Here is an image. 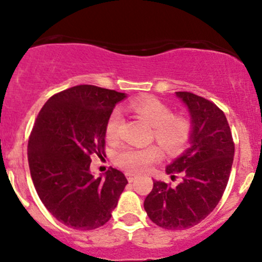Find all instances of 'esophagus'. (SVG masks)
Here are the masks:
<instances>
[{
    "label": "esophagus",
    "instance_id": "esophagus-1",
    "mask_svg": "<svg viewBox=\"0 0 262 262\" xmlns=\"http://www.w3.org/2000/svg\"><path fill=\"white\" fill-rule=\"evenodd\" d=\"M125 175H127V179H128L129 182H133L134 180L138 177V175H135V173H132V172H127Z\"/></svg>",
    "mask_w": 262,
    "mask_h": 262
}]
</instances>
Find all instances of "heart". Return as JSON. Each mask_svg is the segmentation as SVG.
<instances>
[{
	"instance_id": "obj_1",
	"label": "heart",
	"mask_w": 262,
	"mask_h": 262,
	"mask_svg": "<svg viewBox=\"0 0 262 262\" xmlns=\"http://www.w3.org/2000/svg\"><path fill=\"white\" fill-rule=\"evenodd\" d=\"M129 108L151 125V138L160 144L167 154H180L188 145L192 135V122L187 117L173 114L171 108L164 102L154 97L138 98L129 104ZM122 122L121 111L114 110L106 124L108 140L118 139ZM161 158V148L152 144L146 148H123L114 156V161L117 166L128 172L141 173L152 164L160 161Z\"/></svg>"
}]
</instances>
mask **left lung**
I'll return each mask as SVG.
<instances>
[{"label": "left lung", "instance_id": "8db88e82", "mask_svg": "<svg viewBox=\"0 0 262 262\" xmlns=\"http://www.w3.org/2000/svg\"><path fill=\"white\" fill-rule=\"evenodd\" d=\"M192 119L191 146L166 167L171 179L182 176L177 186L154 181L144 201L146 214L159 227L181 230L203 221L217 207L230 176L234 141L221 108L194 93L176 92Z\"/></svg>", "mask_w": 262, "mask_h": 262}]
</instances>
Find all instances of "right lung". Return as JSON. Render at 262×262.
<instances>
[{"label":"right lung","instance_id":"right-lung-1","mask_svg":"<svg viewBox=\"0 0 262 262\" xmlns=\"http://www.w3.org/2000/svg\"><path fill=\"white\" fill-rule=\"evenodd\" d=\"M125 93L93 85L52 96L39 112L28 140V164L37 193L59 222L92 230L112 217L127 179L111 167L93 177L91 156L104 155L106 124Z\"/></svg>","mask_w":262,"mask_h":262}]
</instances>
